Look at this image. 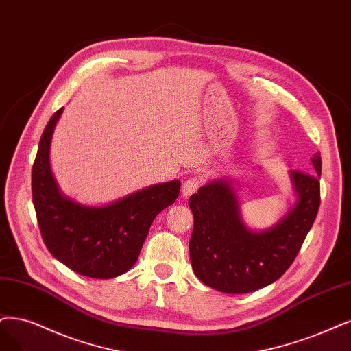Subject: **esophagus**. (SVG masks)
I'll return each mask as SVG.
<instances>
[{
	"instance_id": "esophagus-1",
	"label": "esophagus",
	"mask_w": 351,
	"mask_h": 351,
	"mask_svg": "<svg viewBox=\"0 0 351 351\" xmlns=\"http://www.w3.org/2000/svg\"><path fill=\"white\" fill-rule=\"evenodd\" d=\"M201 185V180L197 178H189L188 180H185L182 185V197L184 198H189L191 195H193L198 191Z\"/></svg>"
}]
</instances>
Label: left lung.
<instances>
[{"label": "left lung", "mask_w": 351, "mask_h": 351, "mask_svg": "<svg viewBox=\"0 0 351 351\" xmlns=\"http://www.w3.org/2000/svg\"><path fill=\"white\" fill-rule=\"evenodd\" d=\"M315 175L289 171L293 199L278 221L263 230L243 221L240 185L211 179L189 198L193 274L224 293H249L276 282L289 269L319 208L321 156L311 158Z\"/></svg>", "instance_id": "8db88e82"}]
</instances>
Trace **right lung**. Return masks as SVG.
I'll list each match as a JSON object with an SVG mask.
<instances>
[{
	"instance_id": "right-lung-1",
	"label": "right lung",
	"mask_w": 351,
	"mask_h": 351,
	"mask_svg": "<svg viewBox=\"0 0 351 351\" xmlns=\"http://www.w3.org/2000/svg\"><path fill=\"white\" fill-rule=\"evenodd\" d=\"M60 108L42 134L32 172L33 204L46 247L60 263L94 279L132 269L153 219L179 197L178 179L150 185L102 205L81 204L60 191L50 167V145Z\"/></svg>"
}]
</instances>
